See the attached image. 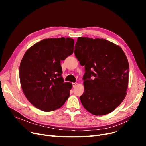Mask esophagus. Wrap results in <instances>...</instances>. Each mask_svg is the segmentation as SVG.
I'll return each mask as SVG.
<instances>
[{
    "label": "esophagus",
    "mask_w": 146,
    "mask_h": 146,
    "mask_svg": "<svg viewBox=\"0 0 146 146\" xmlns=\"http://www.w3.org/2000/svg\"><path fill=\"white\" fill-rule=\"evenodd\" d=\"M77 85H78L77 83H72V85H73V88L76 87V86H77Z\"/></svg>",
    "instance_id": "34e87169"
}]
</instances>
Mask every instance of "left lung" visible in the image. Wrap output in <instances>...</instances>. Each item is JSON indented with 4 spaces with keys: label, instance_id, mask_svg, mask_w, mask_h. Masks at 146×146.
I'll return each instance as SVG.
<instances>
[{
    "label": "left lung",
    "instance_id": "left-lung-1",
    "mask_svg": "<svg viewBox=\"0 0 146 146\" xmlns=\"http://www.w3.org/2000/svg\"><path fill=\"white\" fill-rule=\"evenodd\" d=\"M74 49L75 56L85 69L82 104L94 115L112 112L127 95L129 64L124 52L108 40L88 37H79ZM92 75L94 80L90 79Z\"/></svg>",
    "mask_w": 146,
    "mask_h": 146
}]
</instances>
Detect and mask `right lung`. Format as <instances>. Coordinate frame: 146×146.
Listing matches in <instances>:
<instances>
[{
	"label": "right lung",
	"instance_id": "right-lung-1",
	"mask_svg": "<svg viewBox=\"0 0 146 146\" xmlns=\"http://www.w3.org/2000/svg\"><path fill=\"white\" fill-rule=\"evenodd\" d=\"M74 40L61 37L38 42L25 53L19 66L21 88L29 102L44 112L58 110L70 96L60 61L73 53Z\"/></svg>",
	"mask_w": 146,
	"mask_h": 146
}]
</instances>
